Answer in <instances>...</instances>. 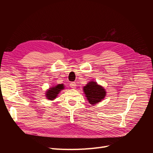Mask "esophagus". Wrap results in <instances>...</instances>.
Instances as JSON below:
<instances>
[{
	"instance_id": "esophagus-1",
	"label": "esophagus",
	"mask_w": 153,
	"mask_h": 153,
	"mask_svg": "<svg viewBox=\"0 0 153 153\" xmlns=\"http://www.w3.org/2000/svg\"><path fill=\"white\" fill-rule=\"evenodd\" d=\"M70 87L72 88V89H76V83L75 82H71L70 84H69Z\"/></svg>"
}]
</instances>
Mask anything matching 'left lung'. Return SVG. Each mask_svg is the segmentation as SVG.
Masks as SVG:
<instances>
[{"label":"left lung","mask_w":153,"mask_h":153,"mask_svg":"<svg viewBox=\"0 0 153 153\" xmlns=\"http://www.w3.org/2000/svg\"><path fill=\"white\" fill-rule=\"evenodd\" d=\"M84 92L87 100L91 105H94L105 98L106 91L104 88L97 84L96 82L91 81L84 87Z\"/></svg>","instance_id":"left-lung-1"}]
</instances>
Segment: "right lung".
Masks as SVG:
<instances>
[{"label": "right lung", "mask_w": 153, "mask_h": 153, "mask_svg": "<svg viewBox=\"0 0 153 153\" xmlns=\"http://www.w3.org/2000/svg\"><path fill=\"white\" fill-rule=\"evenodd\" d=\"M64 89V84H58L53 86L46 92V97L49 100H53L58 96L59 93Z\"/></svg>", "instance_id": "obj_1"}]
</instances>
